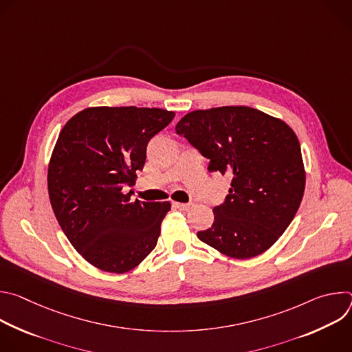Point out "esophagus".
<instances>
[{
    "instance_id": "obj_1",
    "label": "esophagus",
    "mask_w": 352,
    "mask_h": 352,
    "mask_svg": "<svg viewBox=\"0 0 352 352\" xmlns=\"http://www.w3.org/2000/svg\"><path fill=\"white\" fill-rule=\"evenodd\" d=\"M174 206L177 208V209H179V210H189V209H192V204H181V202H174Z\"/></svg>"
}]
</instances>
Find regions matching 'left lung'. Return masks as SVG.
Wrapping results in <instances>:
<instances>
[{
	"instance_id": "left-lung-1",
	"label": "left lung",
	"mask_w": 352,
	"mask_h": 352,
	"mask_svg": "<svg viewBox=\"0 0 352 352\" xmlns=\"http://www.w3.org/2000/svg\"><path fill=\"white\" fill-rule=\"evenodd\" d=\"M175 131L209 159V173L231 178L212 227L197 238L235 259L266 252L304 197L305 167L292 128L252 107L224 106L188 113Z\"/></svg>"
}]
</instances>
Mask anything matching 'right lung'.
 Masks as SVG:
<instances>
[{"label": "right lung", "instance_id": "right-lung-1", "mask_svg": "<svg viewBox=\"0 0 352 352\" xmlns=\"http://www.w3.org/2000/svg\"><path fill=\"white\" fill-rule=\"evenodd\" d=\"M174 111L147 107H89L61 129L48 163L54 214L78 254L91 266L122 274L156 248L170 202L132 200L148 140Z\"/></svg>", "mask_w": 352, "mask_h": 352}]
</instances>
